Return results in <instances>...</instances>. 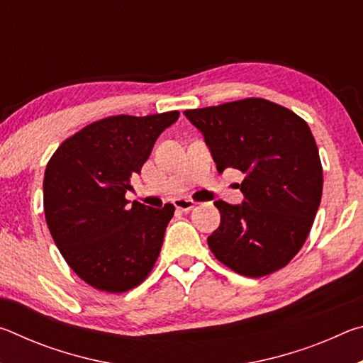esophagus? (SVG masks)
<instances>
[{"instance_id": "esophagus-1", "label": "esophagus", "mask_w": 363, "mask_h": 363, "mask_svg": "<svg viewBox=\"0 0 363 363\" xmlns=\"http://www.w3.org/2000/svg\"><path fill=\"white\" fill-rule=\"evenodd\" d=\"M196 205V201H194V200H190V199H176L174 200V206H176V210H179V211H190L192 210V208Z\"/></svg>"}]
</instances>
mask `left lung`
<instances>
[{"label": "left lung", "mask_w": 363, "mask_h": 363, "mask_svg": "<svg viewBox=\"0 0 363 363\" xmlns=\"http://www.w3.org/2000/svg\"><path fill=\"white\" fill-rule=\"evenodd\" d=\"M210 147L219 173L242 171V205L214 201L220 224L211 253L233 272L264 277L303 248L322 200L323 173L307 123L261 97L186 110Z\"/></svg>", "instance_id": "obj_1"}]
</instances>
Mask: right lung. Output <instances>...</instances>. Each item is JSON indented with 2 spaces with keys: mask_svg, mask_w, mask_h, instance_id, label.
Listing matches in <instances>:
<instances>
[{
  "mask_svg": "<svg viewBox=\"0 0 363 363\" xmlns=\"http://www.w3.org/2000/svg\"><path fill=\"white\" fill-rule=\"evenodd\" d=\"M177 118V110L107 116L65 139L48 162L43 201L49 232L73 272L96 290H131L155 266L174 206H130L125 194Z\"/></svg>",
  "mask_w": 363,
  "mask_h": 363,
  "instance_id": "1",
  "label": "right lung"
}]
</instances>
